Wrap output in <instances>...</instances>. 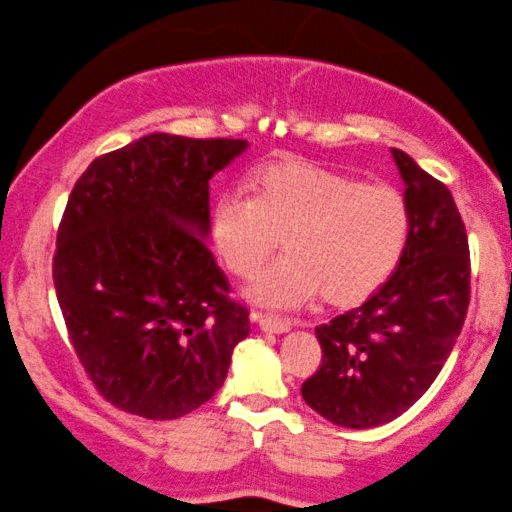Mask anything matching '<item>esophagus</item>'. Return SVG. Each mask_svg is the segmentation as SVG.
<instances>
[{"label":"esophagus","instance_id":"1","mask_svg":"<svg viewBox=\"0 0 512 512\" xmlns=\"http://www.w3.org/2000/svg\"><path fill=\"white\" fill-rule=\"evenodd\" d=\"M251 321H254L256 326L263 330V333L282 335V333H287V330H290V323L278 321V318H270V316H263V314H251Z\"/></svg>","mask_w":512,"mask_h":512}]
</instances>
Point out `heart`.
I'll list each match as a JSON object with an SVG mask.
<instances>
[{"mask_svg":"<svg viewBox=\"0 0 512 512\" xmlns=\"http://www.w3.org/2000/svg\"><path fill=\"white\" fill-rule=\"evenodd\" d=\"M254 198L225 191L210 210V242L239 278L254 275L278 251L287 256L246 285V299L270 311H294L321 297L357 306L398 268L410 237V206L388 184L306 160L261 167Z\"/></svg>","mask_w":512,"mask_h":512,"instance_id":"obj_1","label":"heart"}]
</instances>
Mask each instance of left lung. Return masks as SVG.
Segmentation results:
<instances>
[{
    "instance_id": "left-lung-1",
    "label": "left lung",
    "mask_w": 512,
    "mask_h": 512,
    "mask_svg": "<svg viewBox=\"0 0 512 512\" xmlns=\"http://www.w3.org/2000/svg\"><path fill=\"white\" fill-rule=\"evenodd\" d=\"M410 237L388 282L357 309L316 328L323 359L302 398L328 422L371 429L429 390L470 306V246L453 194L398 148Z\"/></svg>"
}]
</instances>
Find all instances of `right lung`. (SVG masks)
<instances>
[{
    "label": "right lung",
    "instance_id": "right-lung-1",
    "mask_svg": "<svg viewBox=\"0 0 512 512\" xmlns=\"http://www.w3.org/2000/svg\"><path fill=\"white\" fill-rule=\"evenodd\" d=\"M249 148L148 134L81 174L57 232L54 290L107 402L177 419L222 388L249 311L208 251V182Z\"/></svg>",
    "mask_w": 512,
    "mask_h": 512
}]
</instances>
